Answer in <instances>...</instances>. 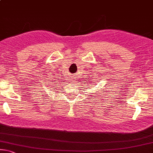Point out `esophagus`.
I'll list each match as a JSON object with an SVG mask.
<instances>
[{
    "instance_id": "1",
    "label": "esophagus",
    "mask_w": 153,
    "mask_h": 153,
    "mask_svg": "<svg viewBox=\"0 0 153 153\" xmlns=\"http://www.w3.org/2000/svg\"><path fill=\"white\" fill-rule=\"evenodd\" d=\"M72 79L74 81H76V77L75 76H72Z\"/></svg>"
}]
</instances>
